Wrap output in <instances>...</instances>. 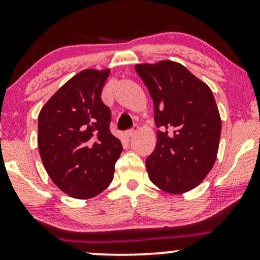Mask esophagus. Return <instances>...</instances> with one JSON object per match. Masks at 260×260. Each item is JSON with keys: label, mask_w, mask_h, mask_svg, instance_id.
<instances>
[{"label": "esophagus", "mask_w": 260, "mask_h": 260, "mask_svg": "<svg viewBox=\"0 0 260 260\" xmlns=\"http://www.w3.org/2000/svg\"><path fill=\"white\" fill-rule=\"evenodd\" d=\"M137 131H138V126H134V127L132 128V129H128V131H127L126 136L129 137V138H131V137H133L134 134L137 133Z\"/></svg>", "instance_id": "1"}]
</instances>
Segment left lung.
<instances>
[{
	"instance_id": "1",
	"label": "left lung",
	"mask_w": 260,
	"mask_h": 260,
	"mask_svg": "<svg viewBox=\"0 0 260 260\" xmlns=\"http://www.w3.org/2000/svg\"><path fill=\"white\" fill-rule=\"evenodd\" d=\"M154 103L159 129L145 160L150 181L172 194L198 186L216 160L221 118L210 88L174 61L137 64Z\"/></svg>"
}]
</instances>
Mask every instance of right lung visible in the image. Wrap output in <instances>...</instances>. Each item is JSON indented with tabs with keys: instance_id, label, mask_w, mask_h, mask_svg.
<instances>
[{
	"instance_id": "add662e5",
	"label": "right lung",
	"mask_w": 260,
	"mask_h": 260,
	"mask_svg": "<svg viewBox=\"0 0 260 260\" xmlns=\"http://www.w3.org/2000/svg\"><path fill=\"white\" fill-rule=\"evenodd\" d=\"M110 70H84L62 85L38 117L44 168L62 192L77 199L100 194L122 153L110 132L111 111L101 100Z\"/></svg>"
}]
</instances>
